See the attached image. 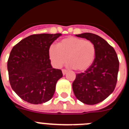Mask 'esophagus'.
I'll list each match as a JSON object with an SVG mask.
<instances>
[{
    "instance_id": "34e87169",
    "label": "esophagus",
    "mask_w": 129,
    "mask_h": 129,
    "mask_svg": "<svg viewBox=\"0 0 129 129\" xmlns=\"http://www.w3.org/2000/svg\"><path fill=\"white\" fill-rule=\"evenodd\" d=\"M62 74H63L64 76V75H65L66 74H67V70H64V69H62Z\"/></svg>"
}]
</instances>
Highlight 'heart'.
<instances>
[{"label":"heart","instance_id":"b5f03b06","mask_svg":"<svg viewBox=\"0 0 129 129\" xmlns=\"http://www.w3.org/2000/svg\"><path fill=\"white\" fill-rule=\"evenodd\" d=\"M95 56V45L88 40L67 37L61 40L57 46L49 48V57L52 64L60 68L67 62L77 71H85L93 63Z\"/></svg>","mask_w":129,"mask_h":129}]
</instances>
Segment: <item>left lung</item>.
Listing matches in <instances>:
<instances>
[{
    "instance_id": "1",
    "label": "left lung",
    "mask_w": 129,
    "mask_h": 129,
    "mask_svg": "<svg viewBox=\"0 0 129 129\" xmlns=\"http://www.w3.org/2000/svg\"><path fill=\"white\" fill-rule=\"evenodd\" d=\"M94 43L95 56L92 65L84 73L77 74L72 83L74 95L87 105L100 103L113 92L119 71V60L116 51L105 40L91 33L76 35Z\"/></svg>"
}]
</instances>
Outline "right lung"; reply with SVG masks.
I'll list each match as a JSON object with an SVG mask.
<instances>
[{"label":"right lung","instance_id":"right-lung-1","mask_svg":"<svg viewBox=\"0 0 129 129\" xmlns=\"http://www.w3.org/2000/svg\"><path fill=\"white\" fill-rule=\"evenodd\" d=\"M61 35H29L11 50L7 64L9 80L13 91L24 101L37 105L52 98L62 73L52 68L49 48Z\"/></svg>","mask_w":129,"mask_h":129}]
</instances>
